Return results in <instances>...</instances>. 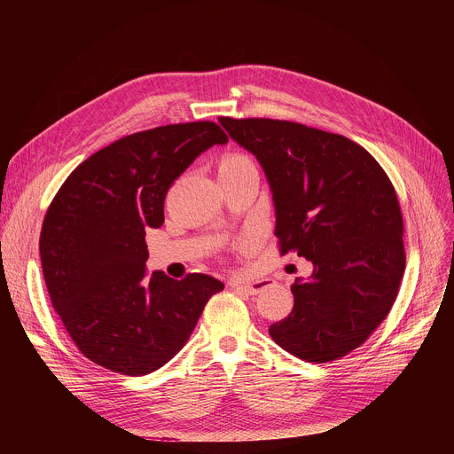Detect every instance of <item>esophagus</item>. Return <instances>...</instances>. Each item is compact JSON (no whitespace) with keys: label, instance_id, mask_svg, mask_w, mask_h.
<instances>
[{"label":"esophagus","instance_id":"34e87169","mask_svg":"<svg viewBox=\"0 0 454 454\" xmlns=\"http://www.w3.org/2000/svg\"><path fill=\"white\" fill-rule=\"evenodd\" d=\"M233 289L244 293V294H249V296H254L262 291V284L261 282H247V284H242V282H231L230 284Z\"/></svg>","mask_w":454,"mask_h":454}]
</instances>
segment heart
Masks as SVG:
<instances>
[{
	"label": "heart",
	"mask_w": 454,
	"mask_h": 454,
	"mask_svg": "<svg viewBox=\"0 0 454 454\" xmlns=\"http://www.w3.org/2000/svg\"><path fill=\"white\" fill-rule=\"evenodd\" d=\"M246 167H254V161L244 154V153H230L221 160L219 172H228V170H239Z\"/></svg>",
	"instance_id": "b5f03b06"
}]
</instances>
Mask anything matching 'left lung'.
Wrapping results in <instances>:
<instances>
[{"label": "left lung", "instance_id": "obj_1", "mask_svg": "<svg viewBox=\"0 0 454 454\" xmlns=\"http://www.w3.org/2000/svg\"><path fill=\"white\" fill-rule=\"evenodd\" d=\"M261 161L277 208L280 254L314 264L291 286L294 305L270 336L309 363L361 347L392 310L406 268L397 192L359 144L298 121L221 116Z\"/></svg>", "mask_w": 454, "mask_h": 454}]
</instances>
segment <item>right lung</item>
Wrapping results in <instances>:
<instances>
[{
	"mask_svg": "<svg viewBox=\"0 0 454 454\" xmlns=\"http://www.w3.org/2000/svg\"><path fill=\"white\" fill-rule=\"evenodd\" d=\"M226 142L208 120L147 129L91 154L55 193L39 237L43 277L64 329L98 366L131 377L161 368L224 289L203 273L151 275L145 230L163 224L186 167Z\"/></svg>",
	"mask_w": 454,
	"mask_h": 454,
	"instance_id": "obj_1",
	"label": "right lung"
}]
</instances>
